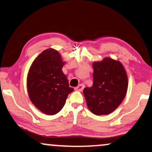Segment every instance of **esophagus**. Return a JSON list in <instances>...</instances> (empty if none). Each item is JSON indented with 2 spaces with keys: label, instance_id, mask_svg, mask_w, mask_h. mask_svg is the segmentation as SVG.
I'll use <instances>...</instances> for the list:
<instances>
[{
  "label": "esophagus",
  "instance_id": "34e87169",
  "mask_svg": "<svg viewBox=\"0 0 152 152\" xmlns=\"http://www.w3.org/2000/svg\"><path fill=\"white\" fill-rule=\"evenodd\" d=\"M84 88H85V85H84L83 84H80V85H78L77 87L75 88V90H77V91H81L83 90Z\"/></svg>",
  "mask_w": 152,
  "mask_h": 152
}]
</instances>
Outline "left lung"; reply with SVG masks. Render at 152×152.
Masks as SVG:
<instances>
[{
	"label": "left lung",
	"mask_w": 152,
	"mask_h": 152,
	"mask_svg": "<svg viewBox=\"0 0 152 152\" xmlns=\"http://www.w3.org/2000/svg\"><path fill=\"white\" fill-rule=\"evenodd\" d=\"M92 87L84 89L86 102L94 114L107 115L115 110L128 90V76L120 61L105 58L93 63Z\"/></svg>",
	"instance_id": "8db88e82"
}]
</instances>
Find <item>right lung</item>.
I'll use <instances>...</instances> for the list:
<instances>
[{
    "mask_svg": "<svg viewBox=\"0 0 152 152\" xmlns=\"http://www.w3.org/2000/svg\"><path fill=\"white\" fill-rule=\"evenodd\" d=\"M64 65L58 52L49 48L39 54L28 72L29 99L39 110L47 115L58 113L69 94L74 90L62 71Z\"/></svg>",
    "mask_w": 152,
    "mask_h": 152,
    "instance_id": "obj_1",
    "label": "right lung"
}]
</instances>
